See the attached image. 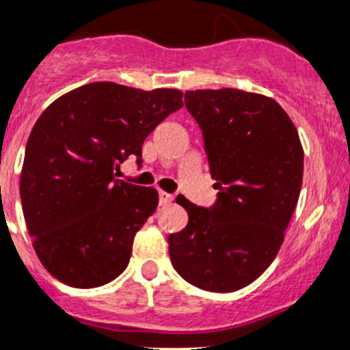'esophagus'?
I'll return each instance as SVG.
<instances>
[{"instance_id": "esophagus-1", "label": "esophagus", "mask_w": 350, "mask_h": 350, "mask_svg": "<svg viewBox=\"0 0 350 350\" xmlns=\"http://www.w3.org/2000/svg\"><path fill=\"white\" fill-rule=\"evenodd\" d=\"M172 200H174V197H172L171 193H165V191H159L160 205H167V204H171Z\"/></svg>"}]
</instances>
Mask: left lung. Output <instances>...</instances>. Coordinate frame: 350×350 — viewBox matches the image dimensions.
I'll return each mask as SVG.
<instances>
[{"mask_svg": "<svg viewBox=\"0 0 350 350\" xmlns=\"http://www.w3.org/2000/svg\"><path fill=\"white\" fill-rule=\"evenodd\" d=\"M185 105L204 135L214 188L212 207L178 195L188 224L169 234L179 276L207 292H234L269 267L299 200L304 150L292 119L264 94L186 91Z\"/></svg>", "mask_w": 350, "mask_h": 350, "instance_id": "obj_1", "label": "left lung"}]
</instances>
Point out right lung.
Listing matches in <instances>:
<instances>
[{"label":"right lung","mask_w":350,"mask_h":350,"mask_svg":"<svg viewBox=\"0 0 350 350\" xmlns=\"http://www.w3.org/2000/svg\"><path fill=\"white\" fill-rule=\"evenodd\" d=\"M183 107L178 90L91 83L55 100L25 146L21 198L39 260L62 283L94 288L129 262L133 240L159 205L153 188L117 179L146 136Z\"/></svg>","instance_id":"obj_1"}]
</instances>
